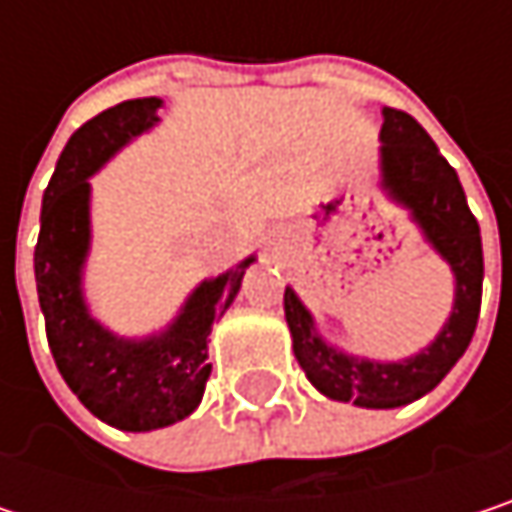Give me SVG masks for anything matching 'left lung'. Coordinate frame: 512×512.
<instances>
[{"instance_id": "obj_1", "label": "left lung", "mask_w": 512, "mask_h": 512, "mask_svg": "<svg viewBox=\"0 0 512 512\" xmlns=\"http://www.w3.org/2000/svg\"><path fill=\"white\" fill-rule=\"evenodd\" d=\"M382 118V189H388V195L412 213L427 243L448 260L454 272L457 293L448 323L418 356L370 361L329 347L317 335L314 317L293 287L284 290V317L290 326L293 353L311 385L332 400L356 403L364 409L406 406L433 391L471 344L483 290L480 225L468 210L457 171L412 115L385 106Z\"/></svg>"}]
</instances>
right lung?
Masks as SVG:
<instances>
[{
	"instance_id": "1",
	"label": "right lung",
	"mask_w": 512,
	"mask_h": 512,
	"mask_svg": "<svg viewBox=\"0 0 512 512\" xmlns=\"http://www.w3.org/2000/svg\"><path fill=\"white\" fill-rule=\"evenodd\" d=\"M159 106V97L124 100L70 136L44 192L35 246L38 302L55 367L91 415L127 433L177 424L198 409L213 370L207 364L213 320L234 302L249 263H255L252 255L201 281L174 323L151 338H118L88 314L82 296V266L91 246L88 177L130 139L151 130Z\"/></svg>"
}]
</instances>
